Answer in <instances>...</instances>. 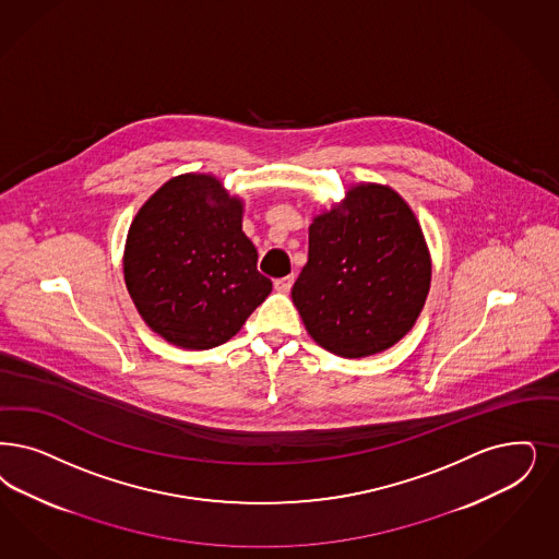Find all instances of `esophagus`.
Segmentation results:
<instances>
[{"mask_svg":"<svg viewBox=\"0 0 559 559\" xmlns=\"http://www.w3.org/2000/svg\"><path fill=\"white\" fill-rule=\"evenodd\" d=\"M293 283H295V276H293V274L283 276V278H276V281H274V289L278 290V293H289Z\"/></svg>","mask_w":559,"mask_h":559,"instance_id":"obj_1","label":"esophagus"}]
</instances>
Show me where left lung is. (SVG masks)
<instances>
[{
    "instance_id": "obj_1",
    "label": "left lung",
    "mask_w": 559,
    "mask_h": 559,
    "mask_svg": "<svg viewBox=\"0 0 559 559\" xmlns=\"http://www.w3.org/2000/svg\"><path fill=\"white\" fill-rule=\"evenodd\" d=\"M429 281V251L415 214L394 190L366 183L313 218L308 264L290 297L320 347L357 359L405 336L424 309Z\"/></svg>"
}]
</instances>
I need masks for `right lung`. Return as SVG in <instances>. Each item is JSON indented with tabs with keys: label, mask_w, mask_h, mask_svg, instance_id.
<instances>
[{
	"label": "right lung",
	"mask_w": 559,
	"mask_h": 559,
	"mask_svg": "<svg viewBox=\"0 0 559 559\" xmlns=\"http://www.w3.org/2000/svg\"><path fill=\"white\" fill-rule=\"evenodd\" d=\"M241 200L212 175H179L135 214L126 287L144 322L181 348L218 347L272 290L241 231Z\"/></svg>",
	"instance_id": "obj_1"
}]
</instances>
